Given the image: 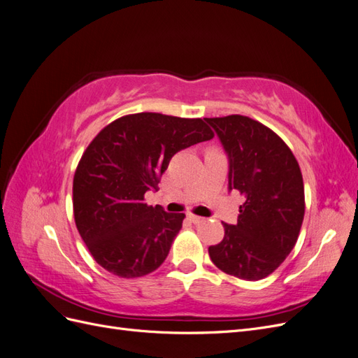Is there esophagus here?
I'll return each mask as SVG.
<instances>
[{
    "mask_svg": "<svg viewBox=\"0 0 358 358\" xmlns=\"http://www.w3.org/2000/svg\"><path fill=\"white\" fill-rule=\"evenodd\" d=\"M188 220L194 224H200L204 221V218H201V216H197V215H192V213H188Z\"/></svg>",
    "mask_w": 358,
    "mask_h": 358,
    "instance_id": "1",
    "label": "esophagus"
}]
</instances>
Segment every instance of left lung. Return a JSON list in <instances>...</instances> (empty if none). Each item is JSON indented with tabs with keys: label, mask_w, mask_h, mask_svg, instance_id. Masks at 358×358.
<instances>
[{
	"label": "left lung",
	"mask_w": 358,
	"mask_h": 358,
	"mask_svg": "<svg viewBox=\"0 0 358 358\" xmlns=\"http://www.w3.org/2000/svg\"><path fill=\"white\" fill-rule=\"evenodd\" d=\"M229 154V188L245 196L236 225L209 246L224 273L259 280L284 263L305 216V187L299 162L273 129L242 115L206 117Z\"/></svg>",
	"instance_id": "1"
}]
</instances>
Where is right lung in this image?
Returning a JSON list of instances; mask_svg holds the SVG:
<instances>
[{
	"instance_id": "1",
	"label": "right lung",
	"mask_w": 358,
	"mask_h": 358,
	"mask_svg": "<svg viewBox=\"0 0 358 358\" xmlns=\"http://www.w3.org/2000/svg\"><path fill=\"white\" fill-rule=\"evenodd\" d=\"M200 117L134 113L115 119L85 149L73 179V212L91 255L119 278L152 273L185 213L145 203L179 150L213 138Z\"/></svg>"
}]
</instances>
